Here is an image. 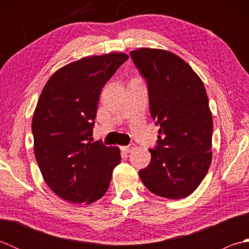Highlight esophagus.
<instances>
[{
  "mask_svg": "<svg viewBox=\"0 0 249 249\" xmlns=\"http://www.w3.org/2000/svg\"><path fill=\"white\" fill-rule=\"evenodd\" d=\"M136 145L135 144H130V145H127V146H123V151L125 153H130L133 150H135Z\"/></svg>",
  "mask_w": 249,
  "mask_h": 249,
  "instance_id": "34e87169",
  "label": "esophagus"
}]
</instances>
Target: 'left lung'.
<instances>
[{
  "mask_svg": "<svg viewBox=\"0 0 249 249\" xmlns=\"http://www.w3.org/2000/svg\"><path fill=\"white\" fill-rule=\"evenodd\" d=\"M131 59L147 81L158 145L139 177L151 193L167 199L193 194L212 161L213 119L204 84L188 63L172 52L139 48Z\"/></svg>",
  "mask_w": 249,
  "mask_h": 249,
  "instance_id": "8db88e82",
  "label": "left lung"
}]
</instances>
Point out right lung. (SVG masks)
<instances>
[{
  "instance_id": "1",
  "label": "right lung",
  "mask_w": 249,
  "mask_h": 249,
  "mask_svg": "<svg viewBox=\"0 0 249 249\" xmlns=\"http://www.w3.org/2000/svg\"><path fill=\"white\" fill-rule=\"evenodd\" d=\"M127 59L123 52L86 56L57 70L41 91L32 120L35 158L47 185L68 202L102 198L121 162L118 146L89 136L100 92Z\"/></svg>"
}]
</instances>
